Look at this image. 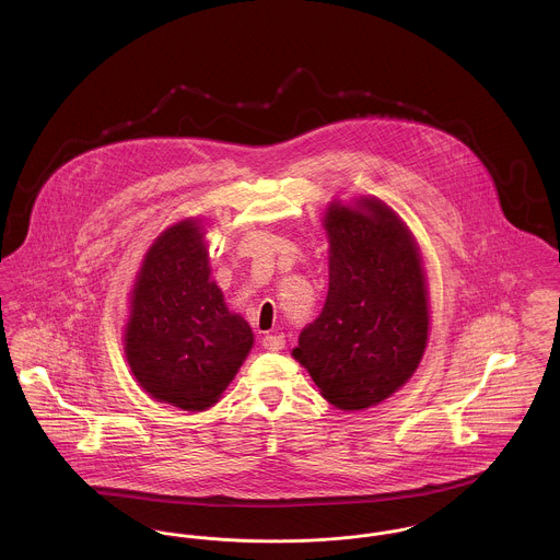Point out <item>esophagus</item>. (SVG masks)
I'll return each mask as SVG.
<instances>
[{"mask_svg": "<svg viewBox=\"0 0 560 560\" xmlns=\"http://www.w3.org/2000/svg\"><path fill=\"white\" fill-rule=\"evenodd\" d=\"M262 347L267 351H282L284 349V336L282 334H267V336H262Z\"/></svg>", "mask_w": 560, "mask_h": 560, "instance_id": "1", "label": "esophagus"}]
</instances>
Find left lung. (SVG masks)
Here are the masks:
<instances>
[{"instance_id":"left-lung-1","label":"left lung","mask_w":560,"mask_h":560,"mask_svg":"<svg viewBox=\"0 0 560 560\" xmlns=\"http://www.w3.org/2000/svg\"><path fill=\"white\" fill-rule=\"evenodd\" d=\"M329 289L293 358L320 397L345 411L393 397L416 373L429 340V291L418 243L375 196L331 200L323 215Z\"/></svg>"}]
</instances>
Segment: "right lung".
Returning a JSON list of instances; mask_svg holds the SVG:
<instances>
[{"instance_id": "right-lung-1", "label": "right lung", "mask_w": 560, "mask_h": 560, "mask_svg": "<svg viewBox=\"0 0 560 560\" xmlns=\"http://www.w3.org/2000/svg\"><path fill=\"white\" fill-rule=\"evenodd\" d=\"M198 218L167 226L147 249L131 289L125 355L136 382L160 402L202 411L222 399L254 334L211 280Z\"/></svg>"}]
</instances>
